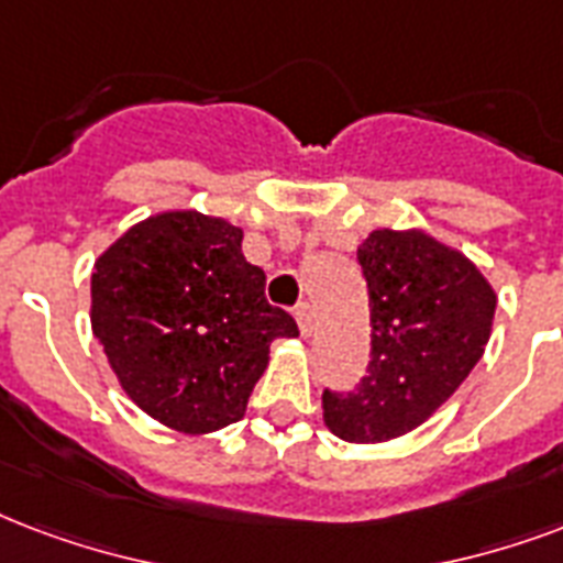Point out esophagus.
Returning <instances> with one entry per match:
<instances>
[{
    "label": "esophagus",
    "mask_w": 563,
    "mask_h": 563,
    "mask_svg": "<svg viewBox=\"0 0 563 563\" xmlns=\"http://www.w3.org/2000/svg\"><path fill=\"white\" fill-rule=\"evenodd\" d=\"M295 319H298L300 336H312V330H316V312H312L310 303H298L295 307Z\"/></svg>",
    "instance_id": "esophagus-1"
}]
</instances>
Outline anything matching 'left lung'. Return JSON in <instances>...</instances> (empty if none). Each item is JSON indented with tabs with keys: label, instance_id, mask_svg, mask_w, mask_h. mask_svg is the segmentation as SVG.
<instances>
[{
	"label": "left lung",
	"instance_id": "8db88e82",
	"mask_svg": "<svg viewBox=\"0 0 563 563\" xmlns=\"http://www.w3.org/2000/svg\"><path fill=\"white\" fill-rule=\"evenodd\" d=\"M372 351L351 393H321L339 440L384 443L422 424L482 360L496 295L463 253L424 233L375 230L360 244Z\"/></svg>",
	"mask_w": 563,
	"mask_h": 563
}]
</instances>
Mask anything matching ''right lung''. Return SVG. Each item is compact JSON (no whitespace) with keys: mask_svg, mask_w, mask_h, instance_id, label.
<instances>
[{"mask_svg":"<svg viewBox=\"0 0 563 563\" xmlns=\"http://www.w3.org/2000/svg\"><path fill=\"white\" fill-rule=\"evenodd\" d=\"M91 324L126 396L186 434L239 422L268 345L298 336L289 312L265 300L242 230L200 212L147 218L102 253Z\"/></svg>","mask_w":563,"mask_h":563,"instance_id":"right-lung-1","label":"right lung"}]
</instances>
